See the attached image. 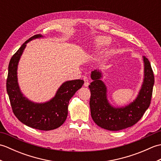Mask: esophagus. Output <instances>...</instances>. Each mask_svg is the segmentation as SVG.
Returning <instances> with one entry per match:
<instances>
[{
    "label": "esophagus",
    "instance_id": "1",
    "mask_svg": "<svg viewBox=\"0 0 161 161\" xmlns=\"http://www.w3.org/2000/svg\"><path fill=\"white\" fill-rule=\"evenodd\" d=\"M83 80H84V86H86V87L88 86V85H89V81H88V78H87L86 77H84Z\"/></svg>",
    "mask_w": 161,
    "mask_h": 161
}]
</instances>
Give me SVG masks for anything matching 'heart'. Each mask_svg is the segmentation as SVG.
<instances>
[{
    "label": "heart",
    "mask_w": 161,
    "mask_h": 161,
    "mask_svg": "<svg viewBox=\"0 0 161 161\" xmlns=\"http://www.w3.org/2000/svg\"><path fill=\"white\" fill-rule=\"evenodd\" d=\"M111 43V39L107 36H99L95 39V46L96 48H102V47H104L106 46H108Z\"/></svg>",
    "instance_id": "heart-1"
}]
</instances>
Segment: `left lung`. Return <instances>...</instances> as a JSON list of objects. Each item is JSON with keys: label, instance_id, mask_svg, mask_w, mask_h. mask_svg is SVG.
Listing matches in <instances>:
<instances>
[{"label": "left lung", "instance_id": "obj_1", "mask_svg": "<svg viewBox=\"0 0 161 161\" xmlns=\"http://www.w3.org/2000/svg\"><path fill=\"white\" fill-rule=\"evenodd\" d=\"M144 81L137 98L125 107L115 108L108 103L107 87L100 79V71L91 73L93 81L88 86L91 91V114L95 124L109 131H119L134 125L144 115L151 103L154 76L149 61L145 56Z\"/></svg>", "mask_w": 161, "mask_h": 161}]
</instances>
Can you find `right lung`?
I'll use <instances>...</instances> for the list:
<instances>
[{"instance_id": "right-lung-1", "label": "right lung", "mask_w": 161, "mask_h": 161, "mask_svg": "<svg viewBox=\"0 0 161 161\" xmlns=\"http://www.w3.org/2000/svg\"><path fill=\"white\" fill-rule=\"evenodd\" d=\"M40 37H42V35H36L27 40L12 57L6 87L13 113L19 120L33 129L49 131L64 124L68 115L69 100L84 81L81 80L66 81L58 89L55 96L45 103H35L24 97L17 81V66L26 43Z\"/></svg>"}]
</instances>
